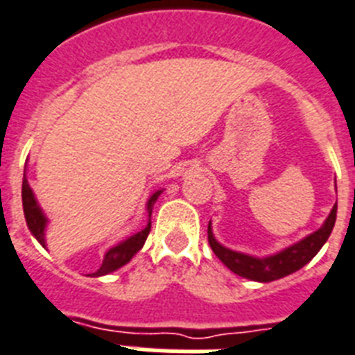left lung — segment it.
<instances>
[{
	"instance_id": "obj_1",
	"label": "left lung",
	"mask_w": 355,
	"mask_h": 355,
	"mask_svg": "<svg viewBox=\"0 0 355 355\" xmlns=\"http://www.w3.org/2000/svg\"><path fill=\"white\" fill-rule=\"evenodd\" d=\"M336 213H338V204H334L329 218L324 220V223L318 231L303 238L302 242L294 243V245L287 247V249L272 256H265V258H254V256L231 251L227 247L220 245L213 236L211 222L207 225V240H209V245L214 254L218 256V260L227 269H231L238 276L252 279V282L267 284V282H274V279H279L284 276H288V274L296 272L320 252V249L329 240L330 233L334 229Z\"/></svg>"
}]
</instances>
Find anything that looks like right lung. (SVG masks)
Masks as SVG:
<instances>
[{
  "instance_id": "right-lung-1",
  "label": "right lung",
  "mask_w": 355,
  "mask_h": 355,
  "mask_svg": "<svg viewBox=\"0 0 355 355\" xmlns=\"http://www.w3.org/2000/svg\"><path fill=\"white\" fill-rule=\"evenodd\" d=\"M160 193H162V189H160V191H155L153 195L150 196V200H148V214H150V216H151V209H153V204L157 202ZM21 196H23V211H25L26 225H28L31 233L35 236V240L44 247L46 245V243H44L46 216H44L40 204H37V200H35V196L34 193H32V187L28 186L26 177H23V189H21ZM150 229H151V218L142 231H139V233L133 234V236L126 238L124 242L112 247V249L104 254V260L103 263H101L99 269L95 270V272H92L90 276H104V274L113 272V270H117L119 267H122V265H126L128 261L132 260L133 256L142 249L146 238H148V234H150Z\"/></svg>"
}]
</instances>
